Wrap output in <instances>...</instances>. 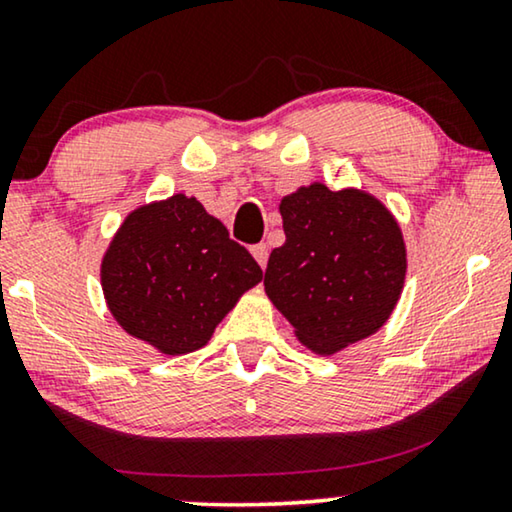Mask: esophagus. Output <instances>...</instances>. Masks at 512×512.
Listing matches in <instances>:
<instances>
[{
    "mask_svg": "<svg viewBox=\"0 0 512 512\" xmlns=\"http://www.w3.org/2000/svg\"><path fill=\"white\" fill-rule=\"evenodd\" d=\"M250 250H253V257L257 259V264L264 269L266 259H269V246H266V243H255V246Z\"/></svg>",
    "mask_w": 512,
    "mask_h": 512,
    "instance_id": "34e87169",
    "label": "esophagus"
}]
</instances>
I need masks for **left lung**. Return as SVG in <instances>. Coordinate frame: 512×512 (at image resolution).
Returning <instances> with one entry per match:
<instances>
[{"label": "left lung", "instance_id": "1", "mask_svg": "<svg viewBox=\"0 0 512 512\" xmlns=\"http://www.w3.org/2000/svg\"><path fill=\"white\" fill-rule=\"evenodd\" d=\"M285 243L273 248L264 285L313 352L373 334L390 318L406 276V248L390 211L357 190L315 183L280 201Z\"/></svg>", "mask_w": 512, "mask_h": 512}]
</instances>
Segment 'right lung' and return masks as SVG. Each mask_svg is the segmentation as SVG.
<instances>
[{"mask_svg":"<svg viewBox=\"0 0 512 512\" xmlns=\"http://www.w3.org/2000/svg\"><path fill=\"white\" fill-rule=\"evenodd\" d=\"M262 280V269L197 199L176 194L134 211L102 264L113 318L164 355L199 350Z\"/></svg>","mask_w":512,"mask_h":512,"instance_id":"right-lung-1","label":"right lung"}]
</instances>
